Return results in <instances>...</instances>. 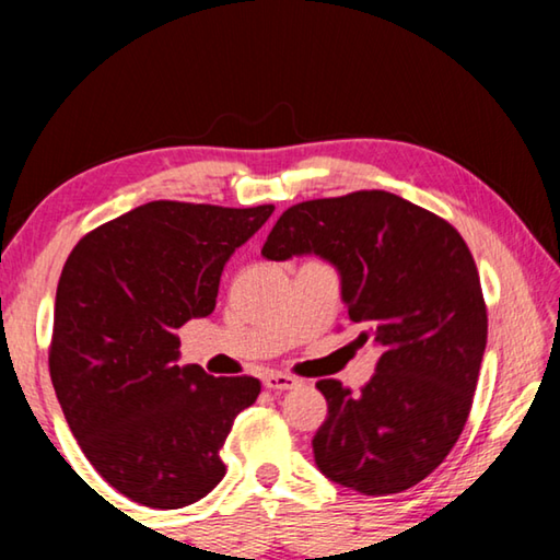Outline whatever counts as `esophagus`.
Listing matches in <instances>:
<instances>
[{"label": "esophagus", "instance_id": "obj_1", "mask_svg": "<svg viewBox=\"0 0 560 560\" xmlns=\"http://www.w3.org/2000/svg\"><path fill=\"white\" fill-rule=\"evenodd\" d=\"M264 387H269V390H277V393L293 390V387H299V377L271 371V373L264 375Z\"/></svg>", "mask_w": 560, "mask_h": 560}]
</instances>
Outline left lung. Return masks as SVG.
I'll list each match as a JSON object with an SVG mask.
<instances>
[{
    "instance_id": "8db88e82",
    "label": "left lung",
    "mask_w": 560,
    "mask_h": 560,
    "mask_svg": "<svg viewBox=\"0 0 560 560\" xmlns=\"http://www.w3.org/2000/svg\"><path fill=\"white\" fill-rule=\"evenodd\" d=\"M261 254H318L340 273L358 340L381 348L353 395L326 377L328 417L314 438L318 469L365 497L397 494L440 467L471 410L487 348V303L454 226L385 189L289 207Z\"/></svg>"
}]
</instances>
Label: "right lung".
I'll use <instances>...</instances> for the list:
<instances>
[{"mask_svg":"<svg viewBox=\"0 0 560 560\" xmlns=\"http://www.w3.org/2000/svg\"><path fill=\"white\" fill-rule=\"evenodd\" d=\"M271 212L148 202L89 232L63 264L54 390L89 462L138 504L187 506L224 477L220 450L261 383L179 368L175 330L212 314L224 264Z\"/></svg>","mask_w":560,"mask_h":560,"instance_id":"1","label":"right lung"}]
</instances>
